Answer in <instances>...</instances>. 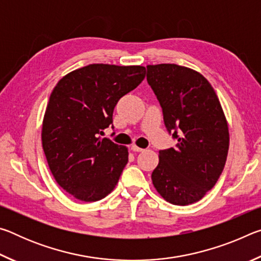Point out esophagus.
<instances>
[{
  "mask_svg": "<svg viewBox=\"0 0 261 261\" xmlns=\"http://www.w3.org/2000/svg\"><path fill=\"white\" fill-rule=\"evenodd\" d=\"M131 149H132V151H134V152H143V151H144L143 148L138 147V146H137V145H132V146H131Z\"/></svg>",
  "mask_w": 261,
  "mask_h": 261,
  "instance_id": "esophagus-1",
  "label": "esophagus"
}]
</instances>
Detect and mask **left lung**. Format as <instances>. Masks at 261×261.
Wrapping results in <instances>:
<instances>
[{"mask_svg": "<svg viewBox=\"0 0 261 261\" xmlns=\"http://www.w3.org/2000/svg\"><path fill=\"white\" fill-rule=\"evenodd\" d=\"M146 68L165 125L178 141L175 148L159 152L153 185L170 204H193L214 187L226 165V116L214 88L201 73L169 63Z\"/></svg>", "mask_w": 261, "mask_h": 261, "instance_id": "1", "label": "left lung"}]
</instances>
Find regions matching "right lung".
Returning <instances> with one entry per match:
<instances>
[{
  "label": "right lung",
  "instance_id": "1",
  "mask_svg": "<svg viewBox=\"0 0 261 261\" xmlns=\"http://www.w3.org/2000/svg\"><path fill=\"white\" fill-rule=\"evenodd\" d=\"M146 76L141 65L90 64L60 79L42 121L41 140L57 184L76 199L98 201L113 191L127 163V147L100 138L114 108Z\"/></svg>",
  "mask_w": 261,
  "mask_h": 261
}]
</instances>
